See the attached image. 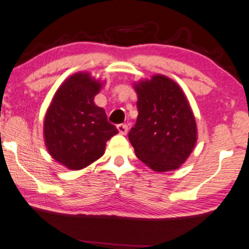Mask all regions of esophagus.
Returning <instances> with one entry per match:
<instances>
[{"label":"esophagus","mask_w":249,"mask_h":249,"mask_svg":"<svg viewBox=\"0 0 249 249\" xmlns=\"http://www.w3.org/2000/svg\"><path fill=\"white\" fill-rule=\"evenodd\" d=\"M118 130H119V132H120L121 135H127V132H128V125L124 124H119V125H118Z\"/></svg>","instance_id":"34e87169"}]
</instances>
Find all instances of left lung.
Returning a JSON list of instances; mask_svg holds the SVG:
<instances>
[{"instance_id":"left-lung-1","label":"left lung","mask_w":249,"mask_h":249,"mask_svg":"<svg viewBox=\"0 0 249 249\" xmlns=\"http://www.w3.org/2000/svg\"><path fill=\"white\" fill-rule=\"evenodd\" d=\"M138 118L128 137L137 158L158 172L178 169L197 141L188 101L170 78L156 74L135 85Z\"/></svg>"}]
</instances>
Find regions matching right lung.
Here are the masks:
<instances>
[{"mask_svg":"<svg viewBox=\"0 0 249 249\" xmlns=\"http://www.w3.org/2000/svg\"><path fill=\"white\" fill-rule=\"evenodd\" d=\"M101 84L89 73H76L61 85L44 121V137L51 156L70 170L86 168L104 154L118 129L94 103Z\"/></svg>","mask_w":249,"mask_h":249,"instance_id":"obj_1","label":"right lung"}]
</instances>
